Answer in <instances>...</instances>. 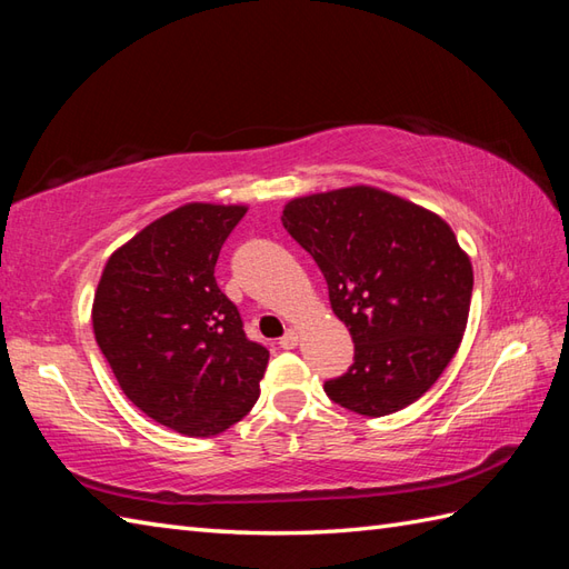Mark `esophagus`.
Returning <instances> with one entry per match:
<instances>
[{
	"mask_svg": "<svg viewBox=\"0 0 569 569\" xmlns=\"http://www.w3.org/2000/svg\"><path fill=\"white\" fill-rule=\"evenodd\" d=\"M278 345H281L283 349H296L298 347V332L296 330H288L281 340H278Z\"/></svg>",
	"mask_w": 569,
	"mask_h": 569,
	"instance_id": "obj_1",
	"label": "esophagus"
}]
</instances>
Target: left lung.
Masks as SVG:
<instances>
[{"label": "left lung", "instance_id": "1", "mask_svg": "<svg viewBox=\"0 0 569 569\" xmlns=\"http://www.w3.org/2000/svg\"><path fill=\"white\" fill-rule=\"evenodd\" d=\"M281 222L320 266L355 342V365L325 393L369 418L418 401L462 342L475 286L450 224L369 186L296 198Z\"/></svg>", "mask_w": 569, "mask_h": 569}]
</instances>
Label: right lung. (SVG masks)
<instances>
[{
	"label": "right lung",
	"instance_id": "add662e5",
	"mask_svg": "<svg viewBox=\"0 0 569 569\" xmlns=\"http://www.w3.org/2000/svg\"><path fill=\"white\" fill-rule=\"evenodd\" d=\"M244 204L190 202L119 247L92 303V330L127 398L149 418L208 438L259 398L269 349L251 342L214 281Z\"/></svg>",
	"mask_w": 569,
	"mask_h": 569
}]
</instances>
